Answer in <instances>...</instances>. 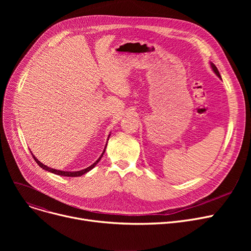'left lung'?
<instances>
[{
	"label": "left lung",
	"mask_w": 251,
	"mask_h": 251,
	"mask_svg": "<svg viewBox=\"0 0 251 251\" xmlns=\"http://www.w3.org/2000/svg\"><path fill=\"white\" fill-rule=\"evenodd\" d=\"M210 66H212V69H213V71L217 74V76L219 77V78H221V75H220V72H219V70H218V68L216 67L215 66V64H213V63H210Z\"/></svg>",
	"instance_id": "left-lung-1"
}]
</instances>
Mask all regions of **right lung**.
Here are the masks:
<instances>
[{
  "label": "right lung",
  "instance_id": "add662e5",
  "mask_svg": "<svg viewBox=\"0 0 251 251\" xmlns=\"http://www.w3.org/2000/svg\"><path fill=\"white\" fill-rule=\"evenodd\" d=\"M109 137H110V135H109ZM108 140H109V138H108ZM105 148H107V144H105L104 150H103L102 153L100 154V156L99 157V159H98L94 164H92V165H91V166H89V167H87L86 169H83V170H81V171H75V172H68V171H60V170H56V169L50 168V167H48V166L44 165L43 163L39 162L33 154H32V156H33L34 161L37 163V165H38L39 167L43 168V169H44V170H46V171H49V172H50V173H52V174L60 175V176H65V177H79V176H81V175H83V174H85V173L89 172V171H90L91 169H94V168L97 166V164L100 161L101 156L103 155V153H104V151H105Z\"/></svg>",
  "mask_w": 251,
  "mask_h": 251
}]
</instances>
